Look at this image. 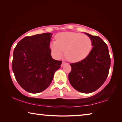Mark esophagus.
I'll use <instances>...</instances> for the list:
<instances>
[{
	"mask_svg": "<svg viewBox=\"0 0 122 122\" xmlns=\"http://www.w3.org/2000/svg\"><path fill=\"white\" fill-rule=\"evenodd\" d=\"M66 64V63L65 62H62V64H61V67H62L63 66H64Z\"/></svg>",
	"mask_w": 122,
	"mask_h": 122,
	"instance_id": "34e87169",
	"label": "esophagus"
}]
</instances>
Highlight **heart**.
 Wrapping results in <instances>:
<instances>
[{"label":"heart","mask_w":122,"mask_h":122,"mask_svg":"<svg viewBox=\"0 0 122 122\" xmlns=\"http://www.w3.org/2000/svg\"><path fill=\"white\" fill-rule=\"evenodd\" d=\"M56 41L50 44L52 55L57 59L65 56L68 61L76 62L87 56L92 48V41L86 35L77 32H63L56 36Z\"/></svg>","instance_id":"1"}]
</instances>
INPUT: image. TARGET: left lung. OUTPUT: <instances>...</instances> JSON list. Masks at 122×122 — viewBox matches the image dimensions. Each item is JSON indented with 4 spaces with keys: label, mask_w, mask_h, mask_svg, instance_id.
I'll list each match as a JSON object with an SVG mask.
<instances>
[{
    "label": "left lung",
    "mask_w": 122,
    "mask_h": 122,
    "mask_svg": "<svg viewBox=\"0 0 122 122\" xmlns=\"http://www.w3.org/2000/svg\"><path fill=\"white\" fill-rule=\"evenodd\" d=\"M84 33L92 40L93 47L85 59L71 63L68 79L71 85L78 91L90 93L98 90L105 81L111 59L107 44L101 38Z\"/></svg>",
    "instance_id": "8db88e82"
}]
</instances>
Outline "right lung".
<instances>
[{
	"mask_svg": "<svg viewBox=\"0 0 122 122\" xmlns=\"http://www.w3.org/2000/svg\"><path fill=\"white\" fill-rule=\"evenodd\" d=\"M52 34L26 36L19 41L13 54L12 67L19 85L26 91L37 93L46 90L61 67L53 59L50 49Z\"/></svg>",
	"mask_w": 122,
	"mask_h": 122,
	"instance_id": "right-lung-1",
	"label": "right lung"
}]
</instances>
